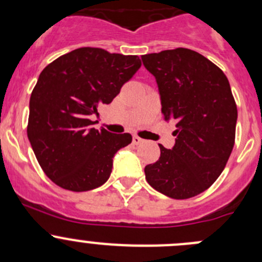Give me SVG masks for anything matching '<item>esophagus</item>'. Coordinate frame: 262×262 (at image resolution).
Returning a JSON list of instances; mask_svg holds the SVG:
<instances>
[{
  "instance_id": "1",
  "label": "esophagus",
  "mask_w": 262,
  "mask_h": 262,
  "mask_svg": "<svg viewBox=\"0 0 262 262\" xmlns=\"http://www.w3.org/2000/svg\"><path fill=\"white\" fill-rule=\"evenodd\" d=\"M133 143L134 144H141V143H143V139H142L141 137H138V136H133Z\"/></svg>"
}]
</instances>
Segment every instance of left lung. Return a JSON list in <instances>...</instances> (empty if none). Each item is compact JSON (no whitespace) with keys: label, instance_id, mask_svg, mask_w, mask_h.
Returning <instances> with one entry per match:
<instances>
[{"label":"left lung","instance_id":"obj_1","mask_svg":"<svg viewBox=\"0 0 262 262\" xmlns=\"http://www.w3.org/2000/svg\"><path fill=\"white\" fill-rule=\"evenodd\" d=\"M142 60L157 82L165 120L176 123L175 146L160 144L158 161L144 167L148 184L172 199L196 196L219 178L234 146L237 106L228 78L191 49Z\"/></svg>","mask_w":262,"mask_h":262}]
</instances>
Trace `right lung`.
Returning a JSON list of instances; mask_svg holds the SVG:
<instances>
[{"mask_svg":"<svg viewBox=\"0 0 262 262\" xmlns=\"http://www.w3.org/2000/svg\"><path fill=\"white\" fill-rule=\"evenodd\" d=\"M142 63L137 55L78 48L41 71L30 96L28 138L39 165L58 186L89 191L107 181L129 133L92 128L91 115L110 104Z\"/></svg>","mask_w":262,"mask_h":262,"instance_id":"add662e5","label":"right lung"}]
</instances>
